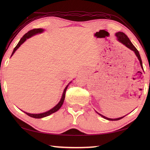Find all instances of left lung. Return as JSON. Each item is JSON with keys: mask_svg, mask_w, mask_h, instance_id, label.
I'll use <instances>...</instances> for the list:
<instances>
[{"mask_svg": "<svg viewBox=\"0 0 150 150\" xmlns=\"http://www.w3.org/2000/svg\"><path fill=\"white\" fill-rule=\"evenodd\" d=\"M115 35L116 37H117V39L120 42L122 43L124 45H125L127 47H128L129 49H130L131 50L133 51V52H135L136 56L137 57V58L139 59V60L140 61V64H141V68L143 69V67H142V60H141V56H140V54H139V51L137 50L136 47L133 46V44L132 43L131 41H130V40L129 39V38L127 37L126 35L123 33V32H117L115 33ZM98 115H100L101 117H103V118H104V119H106L107 120H120L121 119H122L124 117H120V118H117V119H110V118H108V117H106L105 116L103 115H101L100 113H98V112H97Z\"/></svg>", "mask_w": 150, "mask_h": 150, "instance_id": "left-lung-1", "label": "left lung"}]
</instances>
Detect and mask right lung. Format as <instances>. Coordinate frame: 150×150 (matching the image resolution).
Segmentation results:
<instances>
[{
	"instance_id": "right-lung-1",
	"label": "right lung",
	"mask_w": 150,
	"mask_h": 150,
	"mask_svg": "<svg viewBox=\"0 0 150 150\" xmlns=\"http://www.w3.org/2000/svg\"><path fill=\"white\" fill-rule=\"evenodd\" d=\"M43 31H44V30L41 29V28H39V29H33V30H31L28 31V33H26V34L24 35L23 37H22L21 38V39L20 40V41H19L18 43L17 44V45L15 46V47L14 48L13 51V53H12V54H11V57L13 55L14 53L15 52V51L17 50L18 48V47L21 46V44H23V43L25 42V41L26 40V39H29V38L31 37L32 36L35 35H36V34H37V33H42V32H43ZM71 82H70L68 84V85H69L70 83H71ZM68 85L66 86V87L65 88L64 90L63 93H62V98H61V99H60V100L59 101V103L58 104H57L55 107H53V108H52V109H51L50 110L46 111V112L42 113H38V114L29 113H27V112H24H24L25 113H26V114H27L28 116H30V117H33V118H35V119H40V118L45 117H47V116L50 115H51V114H52V113H53L56 112L57 111H58V110L60 109V107L62 106V104H63V103H64V98H65L66 91L67 88H68Z\"/></svg>"
}]
</instances>
